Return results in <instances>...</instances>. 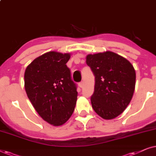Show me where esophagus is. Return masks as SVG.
Instances as JSON below:
<instances>
[{
	"instance_id": "esophagus-1",
	"label": "esophagus",
	"mask_w": 156,
	"mask_h": 156,
	"mask_svg": "<svg viewBox=\"0 0 156 156\" xmlns=\"http://www.w3.org/2000/svg\"><path fill=\"white\" fill-rule=\"evenodd\" d=\"M83 85H84L83 82L81 81V82L79 83V84H78V86H79L80 88H83Z\"/></svg>"
}]
</instances>
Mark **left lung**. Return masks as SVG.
Here are the masks:
<instances>
[{"mask_svg":"<svg viewBox=\"0 0 156 156\" xmlns=\"http://www.w3.org/2000/svg\"><path fill=\"white\" fill-rule=\"evenodd\" d=\"M86 63L95 76L94 92L90 97L93 110L104 119L116 118L127 108L133 95V66L111 51L88 55Z\"/></svg>","mask_w":156,"mask_h":156,"instance_id":"8db88e82","label":"left lung"}]
</instances>
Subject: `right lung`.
<instances>
[{"label": "right lung", "instance_id": "obj_1", "mask_svg": "<svg viewBox=\"0 0 156 156\" xmlns=\"http://www.w3.org/2000/svg\"><path fill=\"white\" fill-rule=\"evenodd\" d=\"M68 53L51 51L37 58L25 71V89L31 103L48 123L63 125L73 113L78 96L66 63Z\"/></svg>", "mask_w": 156, "mask_h": 156}]
</instances>
